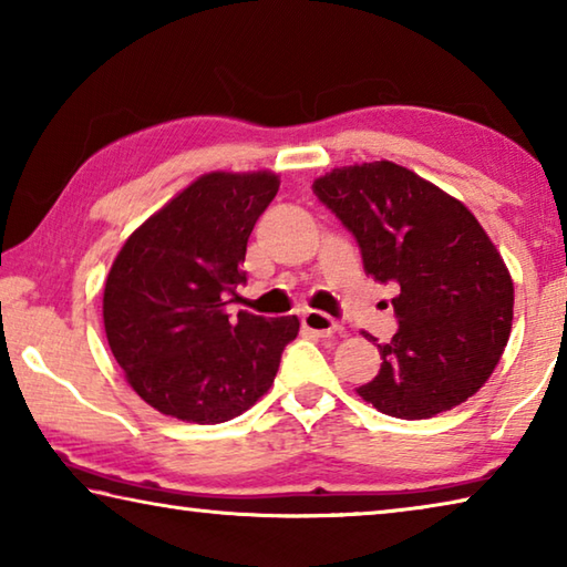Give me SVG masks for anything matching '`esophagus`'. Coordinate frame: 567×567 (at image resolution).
I'll return each instance as SVG.
<instances>
[{"label": "esophagus", "mask_w": 567, "mask_h": 567, "mask_svg": "<svg viewBox=\"0 0 567 567\" xmlns=\"http://www.w3.org/2000/svg\"><path fill=\"white\" fill-rule=\"evenodd\" d=\"M302 328L315 332V334H320V338H330V334L340 330V324H338V320H332L330 315L318 312V310H307V312H302Z\"/></svg>", "instance_id": "obj_1"}]
</instances>
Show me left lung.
<instances>
[{
	"mask_svg": "<svg viewBox=\"0 0 567 567\" xmlns=\"http://www.w3.org/2000/svg\"><path fill=\"white\" fill-rule=\"evenodd\" d=\"M312 192L358 239L364 272L400 287V330L378 344L380 372L358 395L402 420L473 398L513 324L511 272L473 213L385 159L332 169Z\"/></svg>",
	"mask_w": 567,
	"mask_h": 567,
	"instance_id": "obj_1",
	"label": "left lung"
}]
</instances>
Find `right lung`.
<instances>
[{
  "instance_id": "1",
  "label": "right lung",
  "mask_w": 567,
  "mask_h": 567,
  "mask_svg": "<svg viewBox=\"0 0 567 567\" xmlns=\"http://www.w3.org/2000/svg\"><path fill=\"white\" fill-rule=\"evenodd\" d=\"M277 175L213 172L134 229L104 285V332L137 395L162 415L215 425L275 382L300 320L227 315L247 282V239Z\"/></svg>"
}]
</instances>
